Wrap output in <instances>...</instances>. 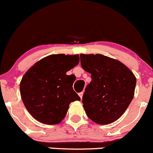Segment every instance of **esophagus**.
Returning a JSON list of instances; mask_svg holds the SVG:
<instances>
[{
	"mask_svg": "<svg viewBox=\"0 0 153 153\" xmlns=\"http://www.w3.org/2000/svg\"><path fill=\"white\" fill-rule=\"evenodd\" d=\"M83 92H80L79 94H78V95L80 96V97H81V100H82V97H83Z\"/></svg>",
	"mask_w": 153,
	"mask_h": 153,
	"instance_id": "1",
	"label": "esophagus"
}]
</instances>
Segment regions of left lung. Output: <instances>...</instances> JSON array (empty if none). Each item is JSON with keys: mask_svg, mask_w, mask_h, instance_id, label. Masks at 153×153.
<instances>
[{"mask_svg": "<svg viewBox=\"0 0 153 153\" xmlns=\"http://www.w3.org/2000/svg\"><path fill=\"white\" fill-rule=\"evenodd\" d=\"M81 67L91 81L83 95V108L90 120L107 125L118 120L134 95L136 77L119 61L101 54H81Z\"/></svg>", "mask_w": 153, "mask_h": 153, "instance_id": "8db88e82", "label": "left lung"}]
</instances>
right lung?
I'll list each match as a JSON object with an SVG mask.
<instances>
[{"label": "right lung", "mask_w": 153, "mask_h": 153, "mask_svg": "<svg viewBox=\"0 0 153 153\" xmlns=\"http://www.w3.org/2000/svg\"><path fill=\"white\" fill-rule=\"evenodd\" d=\"M78 63V55H51L24 75L20 94L33 118L48 125L58 124L65 117L69 105L81 100L72 88L74 76L66 74Z\"/></svg>", "instance_id": "obj_1"}]
</instances>
